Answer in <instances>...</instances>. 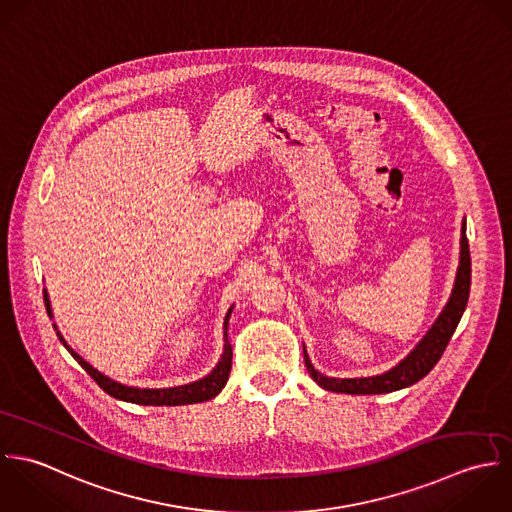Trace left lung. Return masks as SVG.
I'll return each instance as SVG.
<instances>
[{
    "label": "left lung",
    "mask_w": 512,
    "mask_h": 512,
    "mask_svg": "<svg viewBox=\"0 0 512 512\" xmlns=\"http://www.w3.org/2000/svg\"><path fill=\"white\" fill-rule=\"evenodd\" d=\"M469 289H471V253H469V241L465 233V221L461 227V255H459V269L455 277V287L453 293L447 301L429 332L419 340V344L409 352L408 356L394 366L392 370L372 376V378H328L314 370V366L308 360L307 350H305V366H307L310 378L324 390L328 392H338V394H390L402 388H408L411 384L419 382L423 376L431 372V368L439 362L441 354L445 352L465 307L469 301Z\"/></svg>",
    "instance_id": "left-lung-1"
}]
</instances>
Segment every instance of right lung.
<instances>
[{
	"label": "right lung",
	"mask_w": 512,
	"mask_h": 512,
	"mask_svg": "<svg viewBox=\"0 0 512 512\" xmlns=\"http://www.w3.org/2000/svg\"><path fill=\"white\" fill-rule=\"evenodd\" d=\"M43 301H45V308L47 314L51 316V303H49V295L47 291H43ZM233 307L227 310L225 314V322H223V354L221 360L217 362V366L198 382L186 384V386H178V388H162V390H150V388H132V386H124L120 382H114L110 378H106L99 370H95L87 360H83L61 336V332H57L59 340L63 342V346L71 352V356L85 368V372L103 388L104 392L116 400L122 402H130V404H140V406H186V404H198V402H207L211 398H215L223 386L227 384L229 372H231V344L227 340V324H229V316H231ZM55 326V324H53ZM57 328V326H55Z\"/></svg>",
	"instance_id": "right-lung-1"
}]
</instances>
